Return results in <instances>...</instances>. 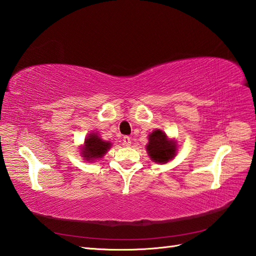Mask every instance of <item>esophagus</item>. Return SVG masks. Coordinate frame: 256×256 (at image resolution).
Masks as SVG:
<instances>
[{
	"mask_svg": "<svg viewBox=\"0 0 256 256\" xmlns=\"http://www.w3.org/2000/svg\"><path fill=\"white\" fill-rule=\"evenodd\" d=\"M122 141H124V144L127 146L132 144V138L128 137V136H124V137L122 138Z\"/></svg>",
	"mask_w": 256,
	"mask_h": 256,
	"instance_id": "esophagus-1",
	"label": "esophagus"
}]
</instances>
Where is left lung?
<instances>
[{"instance_id": "obj_1", "label": "left lung", "mask_w": 256, "mask_h": 256, "mask_svg": "<svg viewBox=\"0 0 256 256\" xmlns=\"http://www.w3.org/2000/svg\"><path fill=\"white\" fill-rule=\"evenodd\" d=\"M146 151L152 161L156 163H168L175 156L176 144L173 140H170L162 130L156 129L149 134Z\"/></svg>"}]
</instances>
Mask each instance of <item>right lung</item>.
Wrapping results in <instances>:
<instances>
[{"label":"right lung","mask_w":256,"mask_h":256,"mask_svg":"<svg viewBox=\"0 0 256 256\" xmlns=\"http://www.w3.org/2000/svg\"><path fill=\"white\" fill-rule=\"evenodd\" d=\"M110 142L102 140L96 132L90 134L85 139L81 154L86 161L98 160L103 158L107 150L110 148Z\"/></svg>","instance_id":"1"}]
</instances>
